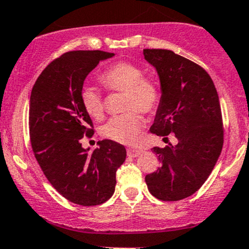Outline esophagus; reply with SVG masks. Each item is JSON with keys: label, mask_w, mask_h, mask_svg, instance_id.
I'll return each instance as SVG.
<instances>
[{"label": "esophagus", "mask_w": 249, "mask_h": 249, "mask_svg": "<svg viewBox=\"0 0 249 249\" xmlns=\"http://www.w3.org/2000/svg\"><path fill=\"white\" fill-rule=\"evenodd\" d=\"M142 151L143 150H141V149H137V148H127V154L133 157H136L139 156V155H141Z\"/></svg>", "instance_id": "esophagus-1"}]
</instances>
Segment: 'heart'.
Instances as JSON below:
<instances>
[{
  "label": "heart",
  "mask_w": 249,
  "mask_h": 249,
  "mask_svg": "<svg viewBox=\"0 0 249 249\" xmlns=\"http://www.w3.org/2000/svg\"><path fill=\"white\" fill-rule=\"evenodd\" d=\"M101 84L113 92L124 93V109L127 112L113 116L101 127L102 137L110 141L130 144L144 128L141 113H153L160 104L159 86L151 79L144 78L141 67L131 63H118L107 70L100 78ZM85 112L92 119L101 120L105 114L104 99L98 89L84 87L80 94Z\"/></svg>",
  "instance_id": "b5f03b06"
}]
</instances>
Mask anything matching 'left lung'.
Segmentation results:
<instances>
[{"instance_id": "left-lung-1", "label": "left lung", "mask_w": 249, "mask_h": 249, "mask_svg": "<svg viewBox=\"0 0 249 249\" xmlns=\"http://www.w3.org/2000/svg\"><path fill=\"white\" fill-rule=\"evenodd\" d=\"M144 59L156 69L160 100L150 131L177 144L154 147L160 168L145 176L157 199L176 201L194 195L205 183L220 156L223 116L211 77L203 67L174 51L144 49Z\"/></svg>"}]
</instances>
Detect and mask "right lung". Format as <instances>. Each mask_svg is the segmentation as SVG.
<instances>
[{"label":"right lung","instance_id":"add662e5","mask_svg":"<svg viewBox=\"0 0 249 249\" xmlns=\"http://www.w3.org/2000/svg\"><path fill=\"white\" fill-rule=\"evenodd\" d=\"M113 55L99 50L66 52L44 69L31 90L29 130L35 157L51 185L78 205H100L112 197L116 170L127 155L124 145L110 140L99 141L93 153L80 143L93 135L80 100L84 81Z\"/></svg>","mask_w":249,"mask_h":249}]
</instances>
